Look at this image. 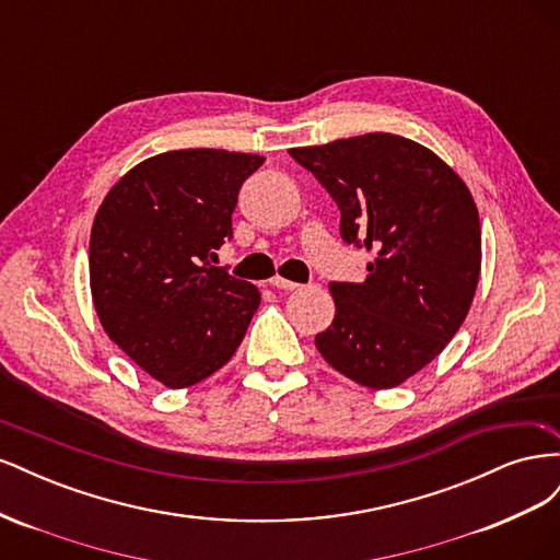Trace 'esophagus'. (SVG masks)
Listing matches in <instances>:
<instances>
[{
	"instance_id": "esophagus-1",
	"label": "esophagus",
	"mask_w": 560,
	"mask_h": 560,
	"mask_svg": "<svg viewBox=\"0 0 560 560\" xmlns=\"http://www.w3.org/2000/svg\"><path fill=\"white\" fill-rule=\"evenodd\" d=\"M270 287H276V290H299V282H292V280H284V278H280V276H276V278H270Z\"/></svg>"
}]
</instances>
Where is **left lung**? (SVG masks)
<instances>
[{
	"label": "left lung",
	"mask_w": 560,
	"mask_h": 560,
	"mask_svg": "<svg viewBox=\"0 0 560 560\" xmlns=\"http://www.w3.org/2000/svg\"><path fill=\"white\" fill-rule=\"evenodd\" d=\"M341 210V238L374 254L364 282H329L331 325L315 346L371 389L404 383L465 322L481 270V224L465 182L393 132L290 149Z\"/></svg>",
	"instance_id": "1"
}]
</instances>
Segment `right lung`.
I'll return each mask as SVG.
<instances>
[{
    "label": "right lung",
    "instance_id": "add662e5",
    "mask_svg": "<svg viewBox=\"0 0 560 560\" xmlns=\"http://www.w3.org/2000/svg\"><path fill=\"white\" fill-rule=\"evenodd\" d=\"M264 156L179 149L114 184L91 231V292L100 325L149 376L179 389L238 350L261 294L212 266L231 241L243 182Z\"/></svg>",
    "mask_w": 560,
    "mask_h": 560
}]
</instances>
